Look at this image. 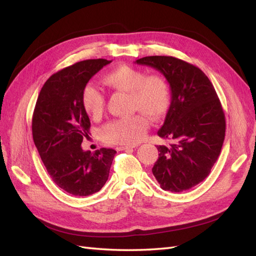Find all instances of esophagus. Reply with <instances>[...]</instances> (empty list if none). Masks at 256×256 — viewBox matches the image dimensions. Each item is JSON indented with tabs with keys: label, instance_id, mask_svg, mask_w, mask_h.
<instances>
[{
	"label": "esophagus",
	"instance_id": "1",
	"mask_svg": "<svg viewBox=\"0 0 256 256\" xmlns=\"http://www.w3.org/2000/svg\"><path fill=\"white\" fill-rule=\"evenodd\" d=\"M138 145H124V146H120V148H118L116 150H132V148H136Z\"/></svg>",
	"mask_w": 256,
	"mask_h": 256
}]
</instances>
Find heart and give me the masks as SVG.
Instances as JSON below:
<instances>
[{
	"instance_id": "b5f03b06",
	"label": "heart",
	"mask_w": 256,
	"mask_h": 256,
	"mask_svg": "<svg viewBox=\"0 0 256 256\" xmlns=\"http://www.w3.org/2000/svg\"><path fill=\"white\" fill-rule=\"evenodd\" d=\"M103 84L116 91L128 92L130 108L148 116L153 121L160 120L170 104V91L166 80L160 74H146L144 70L120 64L103 76ZM84 110L92 118L102 116L106 98L94 84H86L81 94ZM148 128V118L142 114L114 120L101 128V138L111 144H134L143 138Z\"/></svg>"
}]
</instances>
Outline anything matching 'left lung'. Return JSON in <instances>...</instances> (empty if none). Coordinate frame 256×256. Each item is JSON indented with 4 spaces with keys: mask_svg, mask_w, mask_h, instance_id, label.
Here are the masks:
<instances>
[{
    "mask_svg": "<svg viewBox=\"0 0 256 256\" xmlns=\"http://www.w3.org/2000/svg\"><path fill=\"white\" fill-rule=\"evenodd\" d=\"M138 64L165 76L172 102L158 136L170 144L157 145L153 175L162 189L180 192L204 180L218 160L226 135V116L209 78L194 64L172 56H148Z\"/></svg>",
    "mask_w": 256,
    "mask_h": 256,
    "instance_id": "left-lung-1",
    "label": "left lung"
}]
</instances>
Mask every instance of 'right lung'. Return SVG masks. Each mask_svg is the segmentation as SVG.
<instances>
[{
	"instance_id": "1",
	"label": "right lung",
	"mask_w": 256,
	"mask_h": 256,
	"mask_svg": "<svg viewBox=\"0 0 256 256\" xmlns=\"http://www.w3.org/2000/svg\"><path fill=\"white\" fill-rule=\"evenodd\" d=\"M111 60L88 59L50 76L32 113V140L52 182L74 196H90L104 186L116 152L81 148L90 120L81 104L88 81Z\"/></svg>"
}]
</instances>
